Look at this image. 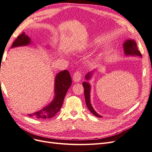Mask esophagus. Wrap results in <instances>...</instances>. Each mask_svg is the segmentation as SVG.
<instances>
[{"instance_id": "obj_1", "label": "esophagus", "mask_w": 152, "mask_h": 152, "mask_svg": "<svg viewBox=\"0 0 152 152\" xmlns=\"http://www.w3.org/2000/svg\"><path fill=\"white\" fill-rule=\"evenodd\" d=\"M81 77H82L81 73L79 71H77L73 76V81L75 82H79L81 79Z\"/></svg>"}]
</instances>
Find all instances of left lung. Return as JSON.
Segmentation results:
<instances>
[{
    "label": "left lung",
    "mask_w": 152,
    "mask_h": 152,
    "mask_svg": "<svg viewBox=\"0 0 152 152\" xmlns=\"http://www.w3.org/2000/svg\"><path fill=\"white\" fill-rule=\"evenodd\" d=\"M123 47H124V53H125L126 55H127V56H129V55H131V56H139L140 57H142V55L140 51L137 49V44L135 42V40H127L126 42L124 43ZM91 75H92V72H89L85 77L86 79L89 80L90 78L91 77ZM82 86H83L84 89V91L85 100H86L87 107L88 108L89 110H90V112L93 115H94L95 116L98 117L99 118H102V116L99 115H98L94 111V110L93 109V107H92V105L91 104V102H90L91 86L90 84L88 83V82H84L83 83H82Z\"/></svg>",
    "instance_id": "left-lung-1"
}]
</instances>
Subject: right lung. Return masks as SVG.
Wrapping results in <instances>:
<instances>
[{"label": "right lung", "instance_id": "add662e5", "mask_svg": "<svg viewBox=\"0 0 152 152\" xmlns=\"http://www.w3.org/2000/svg\"><path fill=\"white\" fill-rule=\"evenodd\" d=\"M30 44V39L25 35V32L18 37L14 41L11 48H15ZM72 85V78L68 70H63L58 73L55 79L54 93L55 96L53 100L47 107L35 113L28 114V116L34 118L48 119L53 118L61 109L64 98L68 89Z\"/></svg>", "mask_w": 152, "mask_h": 152}]
</instances>
